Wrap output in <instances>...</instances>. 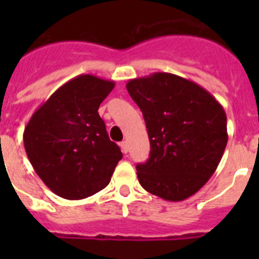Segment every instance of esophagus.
<instances>
[{
    "label": "esophagus",
    "instance_id": "obj_1",
    "mask_svg": "<svg viewBox=\"0 0 259 259\" xmlns=\"http://www.w3.org/2000/svg\"><path fill=\"white\" fill-rule=\"evenodd\" d=\"M120 149H122V152L124 153H128V150H130V146H128V143L127 141H123V143H120Z\"/></svg>",
    "mask_w": 259,
    "mask_h": 259
}]
</instances>
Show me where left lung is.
<instances>
[{
	"mask_svg": "<svg viewBox=\"0 0 259 259\" xmlns=\"http://www.w3.org/2000/svg\"><path fill=\"white\" fill-rule=\"evenodd\" d=\"M127 91L143 111L149 159L136 166L141 187L166 201H183L215 172L228 141L223 106L206 89L178 75L131 79Z\"/></svg>",
	"mask_w": 259,
	"mask_h": 259,
	"instance_id": "left-lung-1",
	"label": "left lung"
}]
</instances>
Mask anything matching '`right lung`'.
<instances>
[{"label": "right lung", "instance_id": "right-lung-1", "mask_svg": "<svg viewBox=\"0 0 259 259\" xmlns=\"http://www.w3.org/2000/svg\"><path fill=\"white\" fill-rule=\"evenodd\" d=\"M114 87L113 80L79 75L59 87L24 128L23 143L32 167L59 197L93 196L109 184L122 159L98 115Z\"/></svg>", "mask_w": 259, "mask_h": 259}]
</instances>
